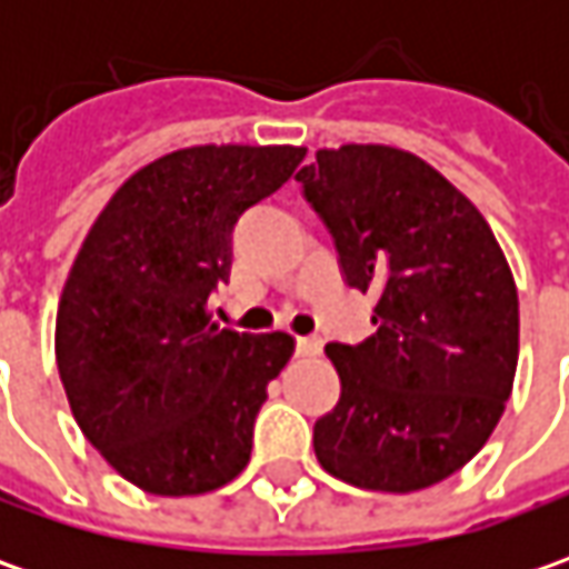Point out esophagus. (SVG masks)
<instances>
[{
  "instance_id": "esophagus-1",
  "label": "esophagus",
  "mask_w": 569,
  "mask_h": 569,
  "mask_svg": "<svg viewBox=\"0 0 569 569\" xmlns=\"http://www.w3.org/2000/svg\"><path fill=\"white\" fill-rule=\"evenodd\" d=\"M297 358H319L322 355V341L319 339H297Z\"/></svg>"
}]
</instances>
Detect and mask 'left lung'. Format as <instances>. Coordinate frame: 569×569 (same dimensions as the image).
Wrapping results in <instances>:
<instances>
[{
    "instance_id": "obj_1",
    "label": "left lung",
    "mask_w": 569,
    "mask_h": 569,
    "mask_svg": "<svg viewBox=\"0 0 569 569\" xmlns=\"http://www.w3.org/2000/svg\"><path fill=\"white\" fill-rule=\"evenodd\" d=\"M297 180L345 281L377 295V332L326 348L341 399L313 427L319 466L363 491L430 488L475 459L513 392L510 262L469 196L411 151L319 148Z\"/></svg>"
}]
</instances>
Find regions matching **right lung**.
Masks as SVG:
<instances>
[{"instance_id": "add662e5", "label": "right lung", "mask_w": 569, "mask_h": 569, "mask_svg": "<svg viewBox=\"0 0 569 569\" xmlns=\"http://www.w3.org/2000/svg\"><path fill=\"white\" fill-rule=\"evenodd\" d=\"M307 148L192 144L144 164L103 206L56 313V367L81 433L158 497L224 488L247 469L288 332L211 322L237 218L291 180Z\"/></svg>"}]
</instances>
